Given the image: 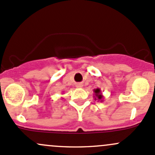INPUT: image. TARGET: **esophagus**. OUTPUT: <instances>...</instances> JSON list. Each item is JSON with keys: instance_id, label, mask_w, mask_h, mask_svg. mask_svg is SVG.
<instances>
[{"instance_id": "34e87169", "label": "esophagus", "mask_w": 155, "mask_h": 155, "mask_svg": "<svg viewBox=\"0 0 155 155\" xmlns=\"http://www.w3.org/2000/svg\"><path fill=\"white\" fill-rule=\"evenodd\" d=\"M76 87H77V88H82V87H83V84H76Z\"/></svg>"}]
</instances>
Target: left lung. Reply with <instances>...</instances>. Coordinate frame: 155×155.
I'll return each instance as SVG.
<instances>
[{
	"label": "left lung",
	"instance_id": "1",
	"mask_svg": "<svg viewBox=\"0 0 155 155\" xmlns=\"http://www.w3.org/2000/svg\"><path fill=\"white\" fill-rule=\"evenodd\" d=\"M93 92H94V95H95V96H94L95 97V100H98V101H103L104 96L101 93V89H100L99 88L95 89L93 90Z\"/></svg>",
	"mask_w": 155,
	"mask_h": 155
}]
</instances>
